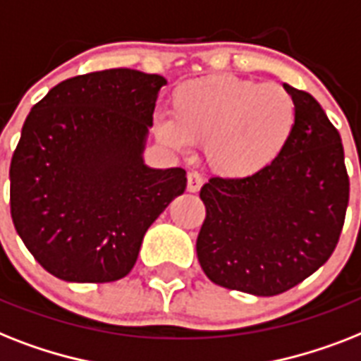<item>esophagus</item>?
<instances>
[{"label":"esophagus","mask_w":361,"mask_h":361,"mask_svg":"<svg viewBox=\"0 0 361 361\" xmlns=\"http://www.w3.org/2000/svg\"><path fill=\"white\" fill-rule=\"evenodd\" d=\"M202 187V178L196 172H189L187 174V190L189 192H198Z\"/></svg>","instance_id":"obj_1"}]
</instances>
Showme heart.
Instances as JSON below:
<instances>
[{
	"mask_svg": "<svg viewBox=\"0 0 361 361\" xmlns=\"http://www.w3.org/2000/svg\"><path fill=\"white\" fill-rule=\"evenodd\" d=\"M297 126V105L283 87L231 74L178 85L159 139L176 150L204 145V163L226 180L256 176L283 154Z\"/></svg>",
	"mask_w": 361,
	"mask_h": 361,
	"instance_id": "obj_1",
	"label": "heart"
}]
</instances>
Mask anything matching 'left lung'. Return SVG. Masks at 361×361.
Masks as SVG:
<instances>
[{
  "mask_svg": "<svg viewBox=\"0 0 361 361\" xmlns=\"http://www.w3.org/2000/svg\"><path fill=\"white\" fill-rule=\"evenodd\" d=\"M297 126L283 154L245 180L211 178L200 198L206 219L196 254L216 286L274 297L328 262L348 206L339 131L306 90L283 85Z\"/></svg>",
  "mask_w": 361,
  "mask_h": 361,
  "instance_id": "left-lung-1",
  "label": "left lung"
}]
</instances>
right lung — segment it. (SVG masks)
<instances>
[{"instance_id":"1","label":"right lung","mask_w":361,"mask_h":361,"mask_svg":"<svg viewBox=\"0 0 361 361\" xmlns=\"http://www.w3.org/2000/svg\"><path fill=\"white\" fill-rule=\"evenodd\" d=\"M157 74L111 68L61 81L33 105L11 161V216L23 245L64 282L133 269L152 222L187 185L142 163Z\"/></svg>"}]
</instances>
